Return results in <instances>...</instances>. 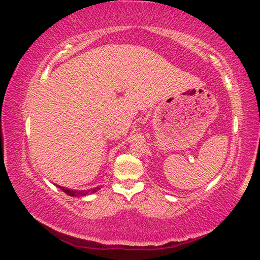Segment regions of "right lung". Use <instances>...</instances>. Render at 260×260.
Masks as SVG:
<instances>
[{"instance_id": "obj_1", "label": "right lung", "mask_w": 260, "mask_h": 260, "mask_svg": "<svg viewBox=\"0 0 260 260\" xmlns=\"http://www.w3.org/2000/svg\"><path fill=\"white\" fill-rule=\"evenodd\" d=\"M57 186L60 190H62L64 193H67V194L70 197H86L88 194H91V193L97 192L98 190H101V186H96L93 187V189H89V190H71L64 186H60V185H57Z\"/></svg>"}]
</instances>
